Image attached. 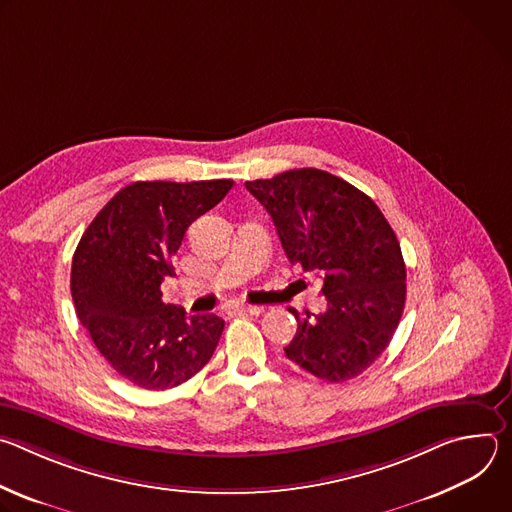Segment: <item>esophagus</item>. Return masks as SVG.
I'll use <instances>...</instances> for the list:
<instances>
[{
    "label": "esophagus",
    "instance_id": "1",
    "mask_svg": "<svg viewBox=\"0 0 512 512\" xmlns=\"http://www.w3.org/2000/svg\"><path fill=\"white\" fill-rule=\"evenodd\" d=\"M235 312H239V314L259 316V314L263 312V306H249V304H241V306H235Z\"/></svg>",
    "mask_w": 512,
    "mask_h": 512
}]
</instances>
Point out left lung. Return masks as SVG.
I'll return each instance as SVG.
<instances>
[{
	"mask_svg": "<svg viewBox=\"0 0 512 512\" xmlns=\"http://www.w3.org/2000/svg\"><path fill=\"white\" fill-rule=\"evenodd\" d=\"M271 214L287 259L322 275L326 312L283 350L328 383L354 379L389 346L405 308V261L379 206L346 180L300 168L245 182Z\"/></svg>",
	"mask_w": 512,
	"mask_h": 512,
	"instance_id": "8db88e82",
	"label": "left lung"
}]
</instances>
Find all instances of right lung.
Instances as JSON below:
<instances>
[{
	"label": "right lung",
	"instance_id": "obj_1",
	"mask_svg": "<svg viewBox=\"0 0 512 512\" xmlns=\"http://www.w3.org/2000/svg\"><path fill=\"white\" fill-rule=\"evenodd\" d=\"M233 180L133 182L93 218L72 257L77 316L103 358L129 383L166 391L210 360L225 320L186 316L162 302L188 227L221 202Z\"/></svg>",
	"mask_w": 512,
	"mask_h": 512
}]
</instances>
